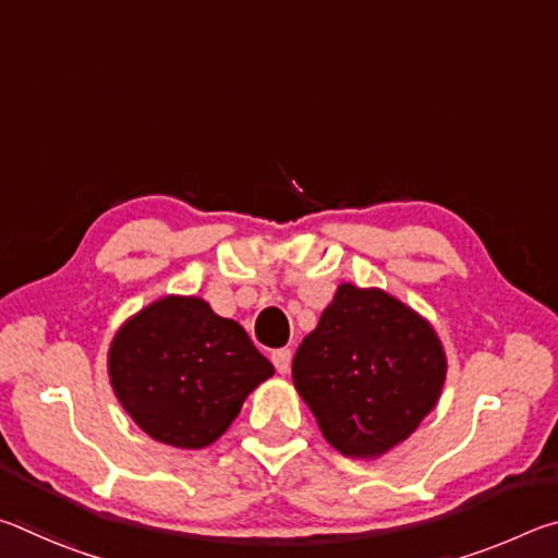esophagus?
<instances>
[{
  "label": "esophagus",
  "mask_w": 558,
  "mask_h": 558,
  "mask_svg": "<svg viewBox=\"0 0 558 558\" xmlns=\"http://www.w3.org/2000/svg\"><path fill=\"white\" fill-rule=\"evenodd\" d=\"M272 364H276V369L280 374H288L290 372V364H292V352H290V349H278V352H272Z\"/></svg>",
  "instance_id": "esophagus-1"
}]
</instances>
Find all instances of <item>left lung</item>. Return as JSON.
<instances>
[{
	"instance_id": "obj_1",
	"label": "left lung",
	"mask_w": 558,
	"mask_h": 558,
	"mask_svg": "<svg viewBox=\"0 0 558 558\" xmlns=\"http://www.w3.org/2000/svg\"><path fill=\"white\" fill-rule=\"evenodd\" d=\"M448 356L426 317L381 288L342 282L292 359V384L325 440L374 460L436 409Z\"/></svg>"
}]
</instances>
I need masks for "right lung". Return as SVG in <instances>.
<instances>
[{
    "label": "right lung",
    "instance_id": "obj_1",
    "mask_svg": "<svg viewBox=\"0 0 558 558\" xmlns=\"http://www.w3.org/2000/svg\"><path fill=\"white\" fill-rule=\"evenodd\" d=\"M272 374L245 329L196 295L149 302L118 327L108 349L122 409L149 438L182 450L219 440Z\"/></svg>",
    "mask_w": 558,
    "mask_h": 558
}]
</instances>
